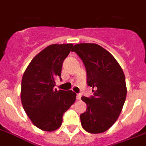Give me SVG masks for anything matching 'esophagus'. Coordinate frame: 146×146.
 <instances>
[{
    "label": "esophagus",
    "instance_id": "1",
    "mask_svg": "<svg viewBox=\"0 0 146 146\" xmlns=\"http://www.w3.org/2000/svg\"><path fill=\"white\" fill-rule=\"evenodd\" d=\"M81 97H82V95H81V94H77V95H76V98H77L78 100H80V99H81Z\"/></svg>",
    "mask_w": 146,
    "mask_h": 146
}]
</instances>
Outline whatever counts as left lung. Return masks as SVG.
<instances>
[{"label": "left lung", "mask_w": 146, "mask_h": 146, "mask_svg": "<svg viewBox=\"0 0 146 146\" xmlns=\"http://www.w3.org/2000/svg\"><path fill=\"white\" fill-rule=\"evenodd\" d=\"M85 64L87 84L94 90L89 98L82 96L87 105L80 115L83 129L89 133L107 131L116 121L126 98L125 77L118 61L96 44H78L72 48Z\"/></svg>", "instance_id": "1"}]
</instances>
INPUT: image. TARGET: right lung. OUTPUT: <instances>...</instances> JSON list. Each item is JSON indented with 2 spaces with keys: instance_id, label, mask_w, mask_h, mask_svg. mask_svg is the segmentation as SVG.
<instances>
[{
  "instance_id": "1",
  "label": "right lung",
  "mask_w": 146,
  "mask_h": 146,
  "mask_svg": "<svg viewBox=\"0 0 146 146\" xmlns=\"http://www.w3.org/2000/svg\"><path fill=\"white\" fill-rule=\"evenodd\" d=\"M72 44H51L38 53L25 70L21 98L25 112L38 129L47 131L61 125L63 115L75 102L72 91L54 89Z\"/></svg>"
}]
</instances>
